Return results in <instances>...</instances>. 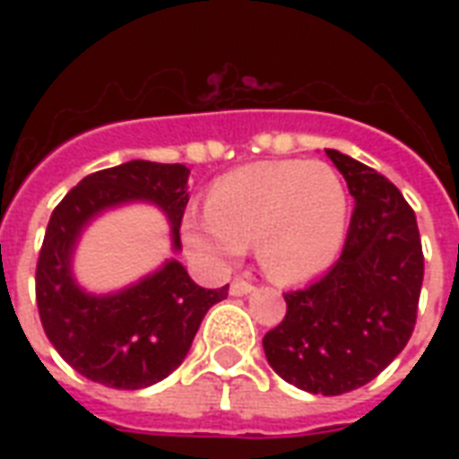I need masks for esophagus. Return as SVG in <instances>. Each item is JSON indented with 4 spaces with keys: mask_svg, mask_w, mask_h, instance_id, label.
Wrapping results in <instances>:
<instances>
[{
    "mask_svg": "<svg viewBox=\"0 0 459 459\" xmlns=\"http://www.w3.org/2000/svg\"><path fill=\"white\" fill-rule=\"evenodd\" d=\"M252 290H255V286H252V283H247V281H233V283H230L229 293L233 295V298H240V295H247V293H252Z\"/></svg>",
    "mask_w": 459,
    "mask_h": 459,
    "instance_id": "34e87169",
    "label": "esophagus"
}]
</instances>
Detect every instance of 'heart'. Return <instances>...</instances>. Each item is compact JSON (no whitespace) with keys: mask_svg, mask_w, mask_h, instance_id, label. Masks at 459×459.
Segmentation results:
<instances>
[{"mask_svg":"<svg viewBox=\"0 0 459 459\" xmlns=\"http://www.w3.org/2000/svg\"><path fill=\"white\" fill-rule=\"evenodd\" d=\"M348 230V193L324 161H266L226 173L207 195V216L183 219L187 252L223 264L255 243L259 266L298 283L333 264Z\"/></svg>","mask_w":459,"mask_h":459,"instance_id":"heart-1","label":"heart"}]
</instances>
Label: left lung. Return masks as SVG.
Listing matches in <instances>:
<instances>
[{"mask_svg":"<svg viewBox=\"0 0 459 459\" xmlns=\"http://www.w3.org/2000/svg\"><path fill=\"white\" fill-rule=\"evenodd\" d=\"M355 197L341 259L312 286L286 293V316L264 335L283 381L341 395L377 378L410 341L424 255L412 207L362 161L326 150Z\"/></svg>","mask_w":459,"mask_h":459,"instance_id":"obj_1","label":"left lung"}]
</instances>
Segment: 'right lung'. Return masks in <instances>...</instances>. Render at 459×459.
<instances>
[{
    "instance_id": "add662e5",
    "label": "right lung",
    "mask_w": 459,
    "mask_h": 459,
    "mask_svg": "<svg viewBox=\"0 0 459 459\" xmlns=\"http://www.w3.org/2000/svg\"><path fill=\"white\" fill-rule=\"evenodd\" d=\"M187 176V166L145 159L90 173L47 223L35 273L39 321L56 352L95 384L138 391L166 378L186 359L209 307L229 295V286H197L178 259H166L157 272L104 295L85 290L74 276L82 230L104 212L133 202L164 212L171 250L178 252Z\"/></svg>"
}]
</instances>
